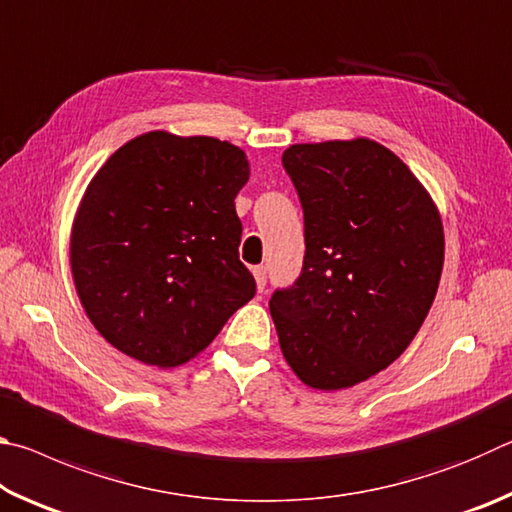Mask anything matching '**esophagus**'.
Instances as JSON below:
<instances>
[{"label":"esophagus","mask_w":512,"mask_h":512,"mask_svg":"<svg viewBox=\"0 0 512 512\" xmlns=\"http://www.w3.org/2000/svg\"><path fill=\"white\" fill-rule=\"evenodd\" d=\"M253 275H255L257 289H259V293H262L266 289V266H255L253 268Z\"/></svg>","instance_id":"obj_1"}]
</instances>
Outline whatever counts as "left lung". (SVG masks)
Wrapping results in <instances>:
<instances>
[{
    "instance_id": "obj_1",
    "label": "left lung",
    "mask_w": 512,
    "mask_h": 512,
    "mask_svg": "<svg viewBox=\"0 0 512 512\" xmlns=\"http://www.w3.org/2000/svg\"><path fill=\"white\" fill-rule=\"evenodd\" d=\"M282 167L305 216V259L268 302L277 339L307 386L350 388L422 327L443 273V223L409 167L372 140L293 144Z\"/></svg>"
}]
</instances>
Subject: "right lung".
Masks as SVG:
<instances>
[{"label": "right lung", "mask_w": 512, "mask_h": 512, "mask_svg": "<svg viewBox=\"0 0 512 512\" xmlns=\"http://www.w3.org/2000/svg\"><path fill=\"white\" fill-rule=\"evenodd\" d=\"M246 153L216 137L153 131L92 178L72 228V275L99 334L149 366L203 352L255 277L239 262L235 198Z\"/></svg>", "instance_id": "obj_1"}]
</instances>
